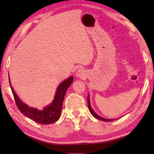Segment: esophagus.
<instances>
[{"mask_svg": "<svg viewBox=\"0 0 154 154\" xmlns=\"http://www.w3.org/2000/svg\"><path fill=\"white\" fill-rule=\"evenodd\" d=\"M77 77H82V78L85 77V72L83 71V70L79 69V71L77 72Z\"/></svg>", "mask_w": 154, "mask_h": 154, "instance_id": "1", "label": "esophagus"}]
</instances>
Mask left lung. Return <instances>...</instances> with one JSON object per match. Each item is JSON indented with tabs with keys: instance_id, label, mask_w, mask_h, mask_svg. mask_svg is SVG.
Here are the masks:
<instances>
[{
	"instance_id": "left-lung-1",
	"label": "left lung",
	"mask_w": 154,
	"mask_h": 154,
	"mask_svg": "<svg viewBox=\"0 0 154 154\" xmlns=\"http://www.w3.org/2000/svg\"><path fill=\"white\" fill-rule=\"evenodd\" d=\"M88 108H89V110L90 111V113H92V116L94 117L95 118L98 119H100V120L102 121H105V122H111V121H113L115 120L114 119H106V118H101L100 116H98L97 114H96L94 111H93V109L91 107V105H90V97H89V94L88 96Z\"/></svg>"
}]
</instances>
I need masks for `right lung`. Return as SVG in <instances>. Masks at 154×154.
<instances>
[{"label":"right lung","instance_id":"obj_1","mask_svg":"<svg viewBox=\"0 0 154 154\" xmlns=\"http://www.w3.org/2000/svg\"><path fill=\"white\" fill-rule=\"evenodd\" d=\"M73 81V77H70L58 85L55 97L52 103L48 106L43 108V110H38L36 108L29 107L27 105L22 102L18 97L16 93L13 89L9 79V83L15 103L21 113L26 117L32 119L36 123L41 124H50L58 120L61 115L62 103L64 98L65 94L69 87Z\"/></svg>","mask_w":154,"mask_h":154}]
</instances>
